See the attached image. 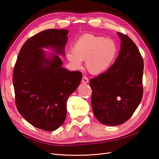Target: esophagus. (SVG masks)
<instances>
[{"label":"esophagus","instance_id":"1","mask_svg":"<svg viewBox=\"0 0 159 159\" xmlns=\"http://www.w3.org/2000/svg\"><path fill=\"white\" fill-rule=\"evenodd\" d=\"M89 81V80L88 79V78L86 76H83L82 80H81V82L83 84H88Z\"/></svg>","mask_w":159,"mask_h":159}]
</instances>
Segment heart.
<instances>
[{"mask_svg": "<svg viewBox=\"0 0 159 159\" xmlns=\"http://www.w3.org/2000/svg\"><path fill=\"white\" fill-rule=\"evenodd\" d=\"M117 47L109 38L93 34H85L75 43L73 54L67 57L70 61L80 67L81 61L85 60L86 68L92 74H101L112 64L117 55Z\"/></svg>", "mask_w": 159, "mask_h": 159, "instance_id": "obj_1", "label": "heart"}]
</instances>
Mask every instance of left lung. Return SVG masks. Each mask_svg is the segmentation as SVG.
<instances>
[{"label": "left lung", "mask_w": 159, "mask_h": 159, "mask_svg": "<svg viewBox=\"0 0 159 159\" xmlns=\"http://www.w3.org/2000/svg\"><path fill=\"white\" fill-rule=\"evenodd\" d=\"M117 34L121 42L117 58L106 71L89 80L93 112L98 121L109 126L131 118L143 95L141 53L128 36Z\"/></svg>", "instance_id": "1"}]
</instances>
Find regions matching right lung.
I'll use <instances>...</instances> for the list:
<instances>
[{
  "instance_id": "1",
  "label": "right lung",
  "mask_w": 159,
  "mask_h": 159,
  "mask_svg": "<svg viewBox=\"0 0 159 159\" xmlns=\"http://www.w3.org/2000/svg\"><path fill=\"white\" fill-rule=\"evenodd\" d=\"M69 31L48 29L26 41L14 65L13 85L18 112L34 127L46 131L58 129L66 117L69 96L82 78L79 71L62 68L56 54L45 56L42 48L64 55Z\"/></svg>"
}]
</instances>
